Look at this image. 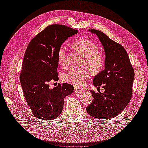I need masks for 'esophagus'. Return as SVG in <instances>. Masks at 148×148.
I'll use <instances>...</instances> for the list:
<instances>
[{"label":"esophagus","mask_w":148,"mask_h":148,"mask_svg":"<svg viewBox=\"0 0 148 148\" xmlns=\"http://www.w3.org/2000/svg\"><path fill=\"white\" fill-rule=\"evenodd\" d=\"M83 91L82 90L77 89V88H75L74 90V93H83Z\"/></svg>","instance_id":"1"}]
</instances>
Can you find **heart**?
<instances>
[{"instance_id": "b5f03b06", "label": "heart", "mask_w": 148, "mask_h": 148, "mask_svg": "<svg viewBox=\"0 0 148 148\" xmlns=\"http://www.w3.org/2000/svg\"><path fill=\"white\" fill-rule=\"evenodd\" d=\"M74 48L84 56L85 64L94 71H99L104 64V58L99 52V46L91 40L81 39L75 40L72 43ZM58 62L64 66L66 62V46L62 45L58 51ZM90 74L86 68L74 69L63 75V79L71 83L75 87L81 88L86 84V80Z\"/></svg>"}]
</instances>
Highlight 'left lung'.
I'll return each instance as SVG.
<instances>
[{"label": "left lung", "instance_id": "8db88e82", "mask_svg": "<svg viewBox=\"0 0 148 148\" xmlns=\"http://www.w3.org/2000/svg\"><path fill=\"white\" fill-rule=\"evenodd\" d=\"M89 30L98 36L105 50V69L96 75L93 81L94 86H102L105 92L90 91L93 99L86 111L93 118L105 120L118 116L129 103L134 70L127 51L120 44L99 30Z\"/></svg>", "mask_w": 148, "mask_h": 148}]
</instances>
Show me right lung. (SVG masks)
<instances>
[{
	"label": "right lung",
	"instance_id": "1",
	"mask_svg": "<svg viewBox=\"0 0 148 148\" xmlns=\"http://www.w3.org/2000/svg\"><path fill=\"white\" fill-rule=\"evenodd\" d=\"M77 33L67 26L51 25L37 34L27 46L20 80L27 104L36 118L44 120L57 118L62 112L65 97L73 92L70 84L58 83L51 90L48 83L58 79L59 48L68 37Z\"/></svg>",
	"mask_w": 148,
	"mask_h": 148
}]
</instances>
